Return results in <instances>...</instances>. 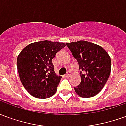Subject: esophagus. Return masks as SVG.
I'll use <instances>...</instances> for the list:
<instances>
[{
  "mask_svg": "<svg viewBox=\"0 0 126 126\" xmlns=\"http://www.w3.org/2000/svg\"><path fill=\"white\" fill-rule=\"evenodd\" d=\"M70 75H71V71H67V74H66V77H67V78H69V77L70 76Z\"/></svg>",
  "mask_w": 126,
  "mask_h": 126,
  "instance_id": "1",
  "label": "esophagus"
}]
</instances>
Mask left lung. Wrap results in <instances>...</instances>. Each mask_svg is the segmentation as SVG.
<instances>
[{"label":"left lung","mask_w":126,"mask_h":126,"mask_svg":"<svg viewBox=\"0 0 126 126\" xmlns=\"http://www.w3.org/2000/svg\"><path fill=\"white\" fill-rule=\"evenodd\" d=\"M79 65L81 82L74 87L82 98L94 96L100 93L111 73V58L103 48L92 42L79 40L66 43Z\"/></svg>","instance_id":"obj_1"}]
</instances>
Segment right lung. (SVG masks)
<instances>
[{"label":"right lung","mask_w":126,"mask_h":126,"mask_svg":"<svg viewBox=\"0 0 126 126\" xmlns=\"http://www.w3.org/2000/svg\"><path fill=\"white\" fill-rule=\"evenodd\" d=\"M65 47L63 42L44 40L30 44L19 54L17 63L21 82L33 97L47 98L56 93L62 77L56 75L52 60Z\"/></svg>","instance_id":"right-lung-1"}]
</instances>
